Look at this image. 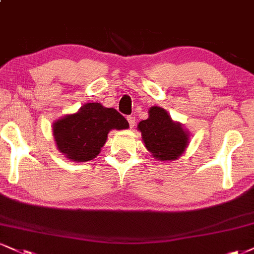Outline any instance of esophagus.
I'll return each mask as SVG.
<instances>
[{
    "label": "esophagus",
    "instance_id": "esophagus-1",
    "mask_svg": "<svg viewBox=\"0 0 254 254\" xmlns=\"http://www.w3.org/2000/svg\"><path fill=\"white\" fill-rule=\"evenodd\" d=\"M127 122H129V125L130 127H133V125H135V117H132V116H129V117H127Z\"/></svg>",
    "mask_w": 254,
    "mask_h": 254
}]
</instances>
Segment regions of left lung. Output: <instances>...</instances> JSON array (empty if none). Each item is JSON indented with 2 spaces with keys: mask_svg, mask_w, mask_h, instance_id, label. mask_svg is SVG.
I'll return each instance as SVG.
<instances>
[{
  "mask_svg": "<svg viewBox=\"0 0 254 254\" xmlns=\"http://www.w3.org/2000/svg\"><path fill=\"white\" fill-rule=\"evenodd\" d=\"M137 130L142 133L146 150L161 162L174 161L182 156L190 140L189 131L180 122L173 121L160 106L149 109V117L139 122Z\"/></svg>",
  "mask_w": 254,
  "mask_h": 254,
  "instance_id": "left-lung-1",
  "label": "left lung"
}]
</instances>
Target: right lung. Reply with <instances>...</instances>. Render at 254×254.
Listing matches in <instances>:
<instances>
[{
    "instance_id": "right-lung-1",
    "label": "right lung",
    "mask_w": 254,
    "mask_h": 254,
    "mask_svg": "<svg viewBox=\"0 0 254 254\" xmlns=\"http://www.w3.org/2000/svg\"><path fill=\"white\" fill-rule=\"evenodd\" d=\"M129 123L117 110L100 103H87L74 114L65 115L52 125L57 149L73 162L96 158L111 130H125Z\"/></svg>"
}]
</instances>
